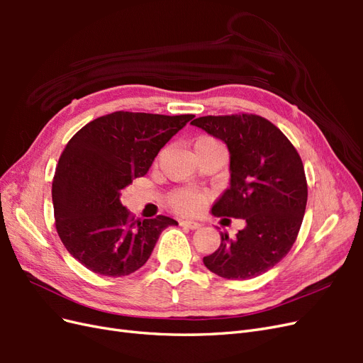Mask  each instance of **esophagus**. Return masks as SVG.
Returning a JSON list of instances; mask_svg holds the SVG:
<instances>
[{
    "label": "esophagus",
    "mask_w": 363,
    "mask_h": 363,
    "mask_svg": "<svg viewBox=\"0 0 363 363\" xmlns=\"http://www.w3.org/2000/svg\"><path fill=\"white\" fill-rule=\"evenodd\" d=\"M180 224H182L183 227H188V228H191V230H196V228H200V227H201V224H200V223L191 221V219H184V221H182Z\"/></svg>",
    "instance_id": "34e87169"
}]
</instances>
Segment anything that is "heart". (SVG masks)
Returning <instances> with one entry per match:
<instances>
[{
	"label": "heart",
	"mask_w": 363,
	"mask_h": 363,
	"mask_svg": "<svg viewBox=\"0 0 363 363\" xmlns=\"http://www.w3.org/2000/svg\"><path fill=\"white\" fill-rule=\"evenodd\" d=\"M194 148L196 156L203 155V152L208 151H223L225 152L221 142L212 136H200L194 142ZM207 194L201 191H195L189 188H180L175 189L168 195V204L172 211L179 212L182 215H194L199 213L204 207L207 201Z\"/></svg>",
	"instance_id": "heart-1"
}]
</instances>
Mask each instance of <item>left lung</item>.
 <instances>
[{"label":"left lung","instance_id":"obj_1","mask_svg":"<svg viewBox=\"0 0 363 363\" xmlns=\"http://www.w3.org/2000/svg\"><path fill=\"white\" fill-rule=\"evenodd\" d=\"M191 124L221 139L230 151V188L212 213L247 223L233 239L221 233V245L203 259L204 265L230 280L257 277L277 265L298 236L307 203L301 157L259 115L201 116Z\"/></svg>","mask_w":363,"mask_h":363}]
</instances>
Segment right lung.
<instances>
[{"mask_svg":"<svg viewBox=\"0 0 363 363\" xmlns=\"http://www.w3.org/2000/svg\"><path fill=\"white\" fill-rule=\"evenodd\" d=\"M194 115L113 112L91 121L65 147L52 179L56 228L69 255L106 277L145 265L169 216L135 219L121 191L142 177Z\"/></svg>","mask_w":363,"mask_h":363,"instance_id":"right-lung-1","label":"right lung"}]
</instances>
